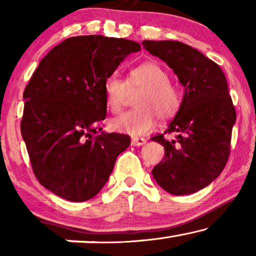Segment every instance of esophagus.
Instances as JSON below:
<instances>
[{
	"instance_id": "1",
	"label": "esophagus",
	"mask_w": 256,
	"mask_h": 256,
	"mask_svg": "<svg viewBox=\"0 0 256 256\" xmlns=\"http://www.w3.org/2000/svg\"><path fill=\"white\" fill-rule=\"evenodd\" d=\"M146 140L144 138H132V146H141L143 144H146Z\"/></svg>"
}]
</instances>
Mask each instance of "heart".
Wrapping results in <instances>:
<instances>
[{
	"instance_id": "b5f03b06",
	"label": "heart",
	"mask_w": 256,
	"mask_h": 256,
	"mask_svg": "<svg viewBox=\"0 0 256 256\" xmlns=\"http://www.w3.org/2000/svg\"><path fill=\"white\" fill-rule=\"evenodd\" d=\"M169 73L158 62H146L128 72L126 82L110 76L104 82V104L113 113L120 110L128 90L141 88L135 98V110L112 118V130L138 138L155 127L157 115L162 120L172 118L180 107V94L171 85Z\"/></svg>"
}]
</instances>
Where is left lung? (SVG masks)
<instances>
[{
	"label": "left lung",
	"instance_id": "obj_1",
	"mask_svg": "<svg viewBox=\"0 0 256 256\" xmlns=\"http://www.w3.org/2000/svg\"><path fill=\"white\" fill-rule=\"evenodd\" d=\"M152 56L166 62L184 87L183 100L164 134L152 138L164 146V158L152 169L163 190L174 196L194 194L222 174L230 155L236 108L226 76L200 51L176 40H143Z\"/></svg>",
	"mask_w": 256,
	"mask_h": 256
}]
</instances>
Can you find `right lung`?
Here are the masks:
<instances>
[{"mask_svg":"<svg viewBox=\"0 0 256 256\" xmlns=\"http://www.w3.org/2000/svg\"><path fill=\"white\" fill-rule=\"evenodd\" d=\"M140 50L136 42L90 34L68 38L42 59L24 90L20 132L45 188L85 202L106 184L130 138L99 128L107 114L104 82Z\"/></svg>","mask_w":256,"mask_h":256,"instance_id":"right-lung-1","label":"right lung"}]
</instances>
